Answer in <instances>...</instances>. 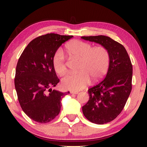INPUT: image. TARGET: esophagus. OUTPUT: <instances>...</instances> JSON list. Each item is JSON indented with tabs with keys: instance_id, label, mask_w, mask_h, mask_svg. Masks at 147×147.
Here are the masks:
<instances>
[{
	"instance_id": "obj_1",
	"label": "esophagus",
	"mask_w": 147,
	"mask_h": 147,
	"mask_svg": "<svg viewBox=\"0 0 147 147\" xmlns=\"http://www.w3.org/2000/svg\"><path fill=\"white\" fill-rule=\"evenodd\" d=\"M70 93H71V94H78V91H71Z\"/></svg>"
}]
</instances>
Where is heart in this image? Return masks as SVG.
I'll list each match as a JSON object with an SVG mask.
<instances>
[{"mask_svg":"<svg viewBox=\"0 0 147 147\" xmlns=\"http://www.w3.org/2000/svg\"><path fill=\"white\" fill-rule=\"evenodd\" d=\"M65 52L71 57L79 58L76 74H68L61 80L64 88L79 91L88 85L90 78L93 82L102 79L108 71L110 63V54L108 49L102 45L92 47L88 42L73 40L65 46ZM53 67L59 75H63L67 71L64 56L57 51L53 58Z\"/></svg>","mask_w":147,"mask_h":147,"instance_id":"obj_1","label":"heart"}]
</instances>
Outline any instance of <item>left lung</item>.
Masks as SVG:
<instances>
[{
  "mask_svg": "<svg viewBox=\"0 0 147 147\" xmlns=\"http://www.w3.org/2000/svg\"><path fill=\"white\" fill-rule=\"evenodd\" d=\"M108 49L110 63L102 80L88 89L89 99L82 107L91 123L103 124L115 119L123 110L132 88V64L123 45L108 36H82Z\"/></svg>",
  "mask_w": 147,
  "mask_h": 147,
  "instance_id": "left-lung-1",
  "label": "left lung"
}]
</instances>
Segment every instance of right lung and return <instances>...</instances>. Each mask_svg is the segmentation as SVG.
Instances as JSON below:
<instances>
[{"label":"right lung","mask_w":147,"mask_h":147,"mask_svg":"<svg viewBox=\"0 0 147 147\" xmlns=\"http://www.w3.org/2000/svg\"><path fill=\"white\" fill-rule=\"evenodd\" d=\"M73 36L51 33L34 39L21 54L14 82L19 102L32 120L47 123L60 111L61 98L69 93L53 90L59 82L53 67V58L62 43Z\"/></svg>","instance_id":"obj_1"}]
</instances>
